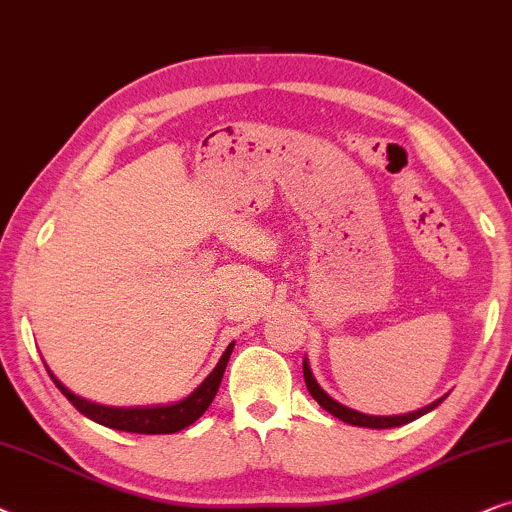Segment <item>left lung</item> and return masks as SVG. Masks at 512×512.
I'll return each mask as SVG.
<instances>
[{
  "label": "left lung",
  "mask_w": 512,
  "mask_h": 512,
  "mask_svg": "<svg viewBox=\"0 0 512 512\" xmlns=\"http://www.w3.org/2000/svg\"><path fill=\"white\" fill-rule=\"evenodd\" d=\"M304 381H306V388H309L311 398L316 400V403H318L320 407H323L325 412H330L332 417L346 421V424H351V426H363V428H395V426H405V424H410V421H414V419L424 417L426 412L435 410V407H438V405L442 403V398H440V400H435V403H431V405L421 407V410H417V412L395 414V417H372V414L356 412V410H351V407H344V405H339L337 400H332L330 395H327V393L323 391V388L318 386V381L313 379L311 367H309V363H306V360H304Z\"/></svg>",
  "instance_id": "1"
}]
</instances>
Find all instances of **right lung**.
Wrapping results in <instances>:
<instances>
[{"label": "right lung", "mask_w": 512, "mask_h": 512, "mask_svg": "<svg viewBox=\"0 0 512 512\" xmlns=\"http://www.w3.org/2000/svg\"><path fill=\"white\" fill-rule=\"evenodd\" d=\"M234 351V342L227 346V351L222 353L220 363L215 365V370L208 374L206 379L201 381L199 386L194 388L187 398L177 400V403L170 405H152V407H109V405H98L88 403V400L74 395L70 388H65L60 381L53 377V384L60 388V393L65 395L70 403L77 407V410L84 414V417L93 419L95 424H102L107 428H114V431H126V433H142V435H161V433H177L182 428L192 426L196 419L203 417V412L208 410L210 403H213L217 388L222 384L224 370H227L229 356Z\"/></svg>", "instance_id": "add662e5"}]
</instances>
